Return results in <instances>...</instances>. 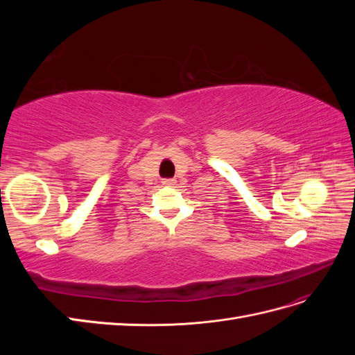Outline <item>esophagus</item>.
<instances>
[{"mask_svg":"<svg viewBox=\"0 0 355 355\" xmlns=\"http://www.w3.org/2000/svg\"><path fill=\"white\" fill-rule=\"evenodd\" d=\"M163 185L164 187H175L176 185V180L175 179H164L163 180Z\"/></svg>","mask_w":355,"mask_h":355,"instance_id":"1","label":"esophagus"}]
</instances>
